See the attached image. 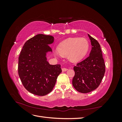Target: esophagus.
<instances>
[{
    "mask_svg": "<svg viewBox=\"0 0 122 122\" xmlns=\"http://www.w3.org/2000/svg\"><path fill=\"white\" fill-rule=\"evenodd\" d=\"M68 70V69L67 68H62V72H66V71H67Z\"/></svg>",
    "mask_w": 122,
    "mask_h": 122,
    "instance_id": "1",
    "label": "esophagus"
}]
</instances>
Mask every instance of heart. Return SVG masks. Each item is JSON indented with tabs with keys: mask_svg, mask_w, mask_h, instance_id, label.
<instances>
[{
	"mask_svg": "<svg viewBox=\"0 0 122 122\" xmlns=\"http://www.w3.org/2000/svg\"><path fill=\"white\" fill-rule=\"evenodd\" d=\"M89 43L85 38H70L59 45L55 52L63 56L67 55L69 60L73 62L80 61L86 56L89 49Z\"/></svg>",
	"mask_w": 122,
	"mask_h": 122,
	"instance_id": "obj_1",
	"label": "heart"
}]
</instances>
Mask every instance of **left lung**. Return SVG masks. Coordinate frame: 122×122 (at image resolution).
I'll list each match as a JSON object with an SVG mask.
<instances>
[{
    "instance_id": "obj_1",
    "label": "left lung",
    "mask_w": 122,
    "mask_h": 122,
    "mask_svg": "<svg viewBox=\"0 0 122 122\" xmlns=\"http://www.w3.org/2000/svg\"><path fill=\"white\" fill-rule=\"evenodd\" d=\"M87 35L92 45L89 56L73 68L75 76L72 84L77 91L81 93H87L96 89L105 72L100 45L96 40Z\"/></svg>"
}]
</instances>
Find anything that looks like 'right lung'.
<instances>
[{"label":"right lung","mask_w":122,"mask_h":122,"mask_svg":"<svg viewBox=\"0 0 122 122\" xmlns=\"http://www.w3.org/2000/svg\"><path fill=\"white\" fill-rule=\"evenodd\" d=\"M54 40L53 36L36 35L25 43L20 52L18 74L24 87L34 95L50 93L61 72L60 65H51L47 61V53L52 52L49 45Z\"/></svg>","instance_id":"right-lung-1"}]
</instances>
